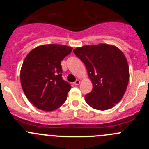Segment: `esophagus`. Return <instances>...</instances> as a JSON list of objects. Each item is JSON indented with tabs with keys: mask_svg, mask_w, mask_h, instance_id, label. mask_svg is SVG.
Listing matches in <instances>:
<instances>
[{
	"mask_svg": "<svg viewBox=\"0 0 149 149\" xmlns=\"http://www.w3.org/2000/svg\"><path fill=\"white\" fill-rule=\"evenodd\" d=\"M80 81L79 80H75V82H74V85H76V86H78L79 84H80Z\"/></svg>",
	"mask_w": 149,
	"mask_h": 149,
	"instance_id": "obj_1",
	"label": "esophagus"
}]
</instances>
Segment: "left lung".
<instances>
[{"label": "left lung", "instance_id": "1", "mask_svg": "<svg viewBox=\"0 0 149 149\" xmlns=\"http://www.w3.org/2000/svg\"><path fill=\"white\" fill-rule=\"evenodd\" d=\"M73 52L84 63L93 84L91 91L85 96L87 104L105 110L119 102L130 78L128 63L123 52L106 44L83 46Z\"/></svg>", "mask_w": 149, "mask_h": 149}]
</instances>
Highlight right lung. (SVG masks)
I'll use <instances>...</instances> for the list:
<instances>
[{"label": "right lung", "instance_id": "right-lung-1", "mask_svg": "<svg viewBox=\"0 0 149 149\" xmlns=\"http://www.w3.org/2000/svg\"><path fill=\"white\" fill-rule=\"evenodd\" d=\"M72 50L65 45H42L25 57L21 68V85L28 100L36 107L52 111L65 102L71 85L62 78L61 61Z\"/></svg>", "mask_w": 149, "mask_h": 149}]
</instances>
